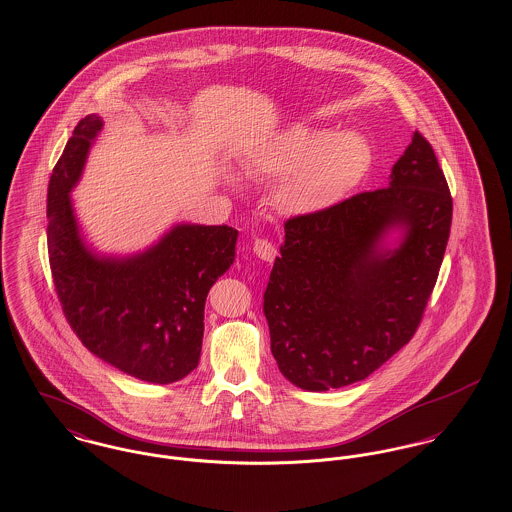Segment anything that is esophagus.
<instances>
[{
	"mask_svg": "<svg viewBox=\"0 0 512 512\" xmlns=\"http://www.w3.org/2000/svg\"><path fill=\"white\" fill-rule=\"evenodd\" d=\"M252 250H254V254H256L260 260H264V262H271V260L277 256L275 244L269 243L268 239H256L254 244H252Z\"/></svg>",
	"mask_w": 512,
	"mask_h": 512,
	"instance_id": "34e87169",
	"label": "esophagus"
}]
</instances>
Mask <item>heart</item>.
<instances>
[{
	"mask_svg": "<svg viewBox=\"0 0 512 512\" xmlns=\"http://www.w3.org/2000/svg\"><path fill=\"white\" fill-rule=\"evenodd\" d=\"M372 165L366 138L352 131L333 133L293 125L264 142L246 173L277 181V204L295 216L320 214L356 189Z\"/></svg>",
	"mask_w": 512,
	"mask_h": 512,
	"instance_id": "obj_1",
	"label": "heart"
}]
</instances>
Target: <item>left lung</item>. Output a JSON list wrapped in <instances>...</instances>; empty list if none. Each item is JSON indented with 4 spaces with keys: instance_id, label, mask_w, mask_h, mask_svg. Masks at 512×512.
Instances as JSON below:
<instances>
[{
    "instance_id": "left-lung-1",
    "label": "left lung",
    "mask_w": 512,
    "mask_h": 512,
    "mask_svg": "<svg viewBox=\"0 0 512 512\" xmlns=\"http://www.w3.org/2000/svg\"><path fill=\"white\" fill-rule=\"evenodd\" d=\"M453 198L418 131L385 189L285 221L264 293L279 372L306 391L362 381L414 337L435 287ZM391 228L404 239L382 246Z\"/></svg>"
}]
</instances>
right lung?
<instances>
[{
  "instance_id": "1",
  "label": "right lung",
  "mask_w": 512,
  "mask_h": 512,
  "mask_svg": "<svg viewBox=\"0 0 512 512\" xmlns=\"http://www.w3.org/2000/svg\"><path fill=\"white\" fill-rule=\"evenodd\" d=\"M104 123L75 127L48 187V254L55 293L82 345L148 383L179 381L198 366L204 304L231 268L239 231L229 225H175L152 248L98 256L82 243L69 192Z\"/></svg>"
}]
</instances>
